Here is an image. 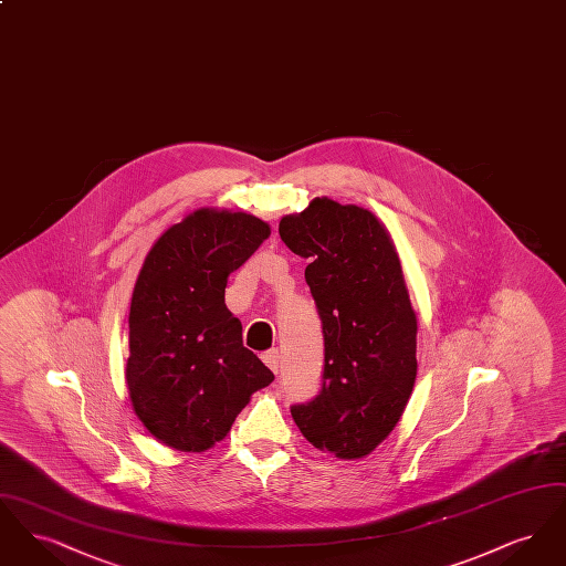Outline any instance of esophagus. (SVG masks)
Listing matches in <instances>:
<instances>
[{"label": "esophagus", "mask_w": 566, "mask_h": 566, "mask_svg": "<svg viewBox=\"0 0 566 566\" xmlns=\"http://www.w3.org/2000/svg\"><path fill=\"white\" fill-rule=\"evenodd\" d=\"M261 358H263V363H265V365H268V367H270V369H271V371H273V374H277V369H280V352H277V350L265 352V354H263V356H261Z\"/></svg>", "instance_id": "esophagus-1"}]
</instances>
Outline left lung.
Segmentation results:
<instances>
[{"mask_svg": "<svg viewBox=\"0 0 566 566\" xmlns=\"http://www.w3.org/2000/svg\"><path fill=\"white\" fill-rule=\"evenodd\" d=\"M280 238L310 261L324 333L323 390L295 405L293 420L314 448L365 458L399 424L418 371V316L397 245L374 212L328 197L282 216Z\"/></svg>", "mask_w": 566, "mask_h": 566, "instance_id": "8db88e82", "label": "left lung"}]
</instances>
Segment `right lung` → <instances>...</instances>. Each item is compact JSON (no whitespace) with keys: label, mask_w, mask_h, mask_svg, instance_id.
Here are the masks:
<instances>
[{"label":"right lung","mask_w":566,"mask_h":566,"mask_svg":"<svg viewBox=\"0 0 566 566\" xmlns=\"http://www.w3.org/2000/svg\"><path fill=\"white\" fill-rule=\"evenodd\" d=\"M271 235L245 212L199 208L148 250L135 280L125 379L135 416L167 448L206 452L273 374L243 348L227 280Z\"/></svg>","instance_id":"add662e5"}]
</instances>
